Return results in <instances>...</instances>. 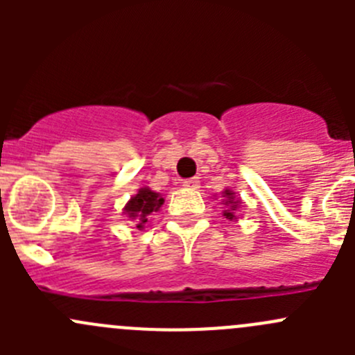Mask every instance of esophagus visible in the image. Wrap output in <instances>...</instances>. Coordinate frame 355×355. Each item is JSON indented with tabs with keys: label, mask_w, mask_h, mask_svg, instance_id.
Instances as JSON below:
<instances>
[{
	"label": "esophagus",
	"mask_w": 355,
	"mask_h": 355,
	"mask_svg": "<svg viewBox=\"0 0 355 355\" xmlns=\"http://www.w3.org/2000/svg\"><path fill=\"white\" fill-rule=\"evenodd\" d=\"M184 187L185 189H199V178H187V180H184Z\"/></svg>",
	"instance_id": "34e87169"
}]
</instances>
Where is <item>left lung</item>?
Here are the masks:
<instances>
[{"label": "left lung", "instance_id": "8db88e82", "mask_svg": "<svg viewBox=\"0 0 355 355\" xmlns=\"http://www.w3.org/2000/svg\"><path fill=\"white\" fill-rule=\"evenodd\" d=\"M223 204L228 207V209H225L223 216H227L228 220H237V218H235V211L239 209V206L242 204V200L235 198L234 191H230V189L223 191Z\"/></svg>", "mask_w": 355, "mask_h": 355}]
</instances>
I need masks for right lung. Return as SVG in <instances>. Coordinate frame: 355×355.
I'll return each mask as SVG.
<instances>
[{
    "instance_id": "add662e5",
    "label": "right lung",
    "mask_w": 355,
    "mask_h": 355,
    "mask_svg": "<svg viewBox=\"0 0 355 355\" xmlns=\"http://www.w3.org/2000/svg\"><path fill=\"white\" fill-rule=\"evenodd\" d=\"M164 202V199L155 191H151L149 187L139 189V192L135 196H132L130 200L125 204L123 213L125 216L130 218L132 221H135L139 230L144 228V223L148 221V216L151 213H155L161 207V204Z\"/></svg>"
}]
</instances>
